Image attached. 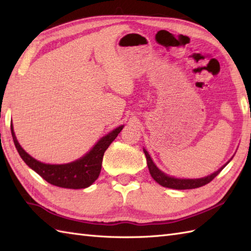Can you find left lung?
<instances>
[{
	"mask_svg": "<svg viewBox=\"0 0 251 251\" xmlns=\"http://www.w3.org/2000/svg\"><path fill=\"white\" fill-rule=\"evenodd\" d=\"M143 152L146 154L148 168H149V172H150L152 176V178L162 186H165V188H169V189H176V190L196 189V188H201V186L205 185L207 183H209L212 179H215L217 176L220 174L221 170L226 166L228 162L231 161L230 159V161H228L226 165H223L220 169H218L216 173L207 176V177L200 178V179H178V178L170 177V176L161 172V170L156 167V165L153 163L152 158L150 157V155H149V153L146 149H143Z\"/></svg>",
	"mask_w": 251,
	"mask_h": 251,
	"instance_id": "left-lung-1",
	"label": "left lung"
}]
</instances>
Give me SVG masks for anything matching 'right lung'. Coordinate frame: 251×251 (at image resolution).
Here are the masks:
<instances>
[{
    "mask_svg": "<svg viewBox=\"0 0 251 251\" xmlns=\"http://www.w3.org/2000/svg\"><path fill=\"white\" fill-rule=\"evenodd\" d=\"M123 127H124L123 125L117 127L108 135L101 138L92 150L77 161L61 165H50L36 161L19 145L15 136L13 124H10V130H12L15 147L20 157L47 182L65 189H85L92 185L99 177L103 154L112 141L120 134Z\"/></svg>",
    "mask_w": 251,
    "mask_h": 251,
    "instance_id": "obj_1",
    "label": "right lung"
}]
</instances>
